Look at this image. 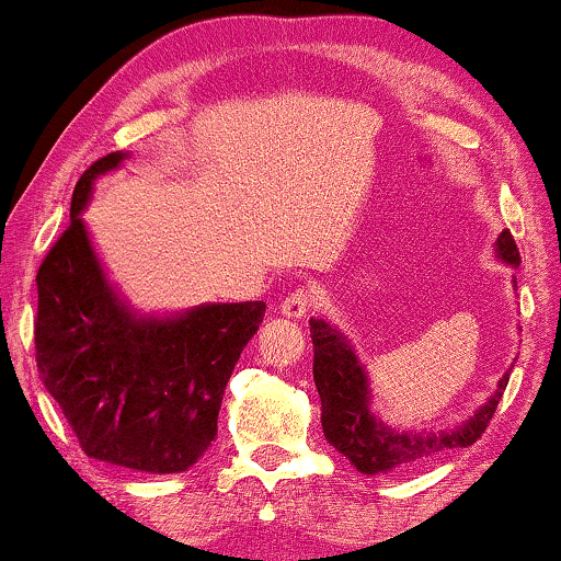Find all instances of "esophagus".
Listing matches in <instances>:
<instances>
[{"label":"esophagus","mask_w":561,"mask_h":561,"mask_svg":"<svg viewBox=\"0 0 561 561\" xmlns=\"http://www.w3.org/2000/svg\"><path fill=\"white\" fill-rule=\"evenodd\" d=\"M311 304H313V298H311L309 290L298 288V290H294V294L286 298V301L280 304V313L286 319H304L306 313H309Z\"/></svg>","instance_id":"esophagus-1"}]
</instances>
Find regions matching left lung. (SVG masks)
Instances as JSON below:
<instances>
[{"label": "left lung", "mask_w": 561, "mask_h": 561, "mask_svg": "<svg viewBox=\"0 0 561 561\" xmlns=\"http://www.w3.org/2000/svg\"><path fill=\"white\" fill-rule=\"evenodd\" d=\"M495 257L513 267L520 263L516 240L508 229L497 234ZM309 324L313 342V382L321 398V428H324L327 442L363 474L405 470L444 449L470 447L488 428L497 401L508 386L511 370L497 380L493 396L455 428H442V432L393 428L370 411V380L350 336H344L324 319H311Z\"/></svg>", "instance_id": "1"}]
</instances>
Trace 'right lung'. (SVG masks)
Segmentation results:
<instances>
[{
    "label": "right lung",
    "mask_w": 561,
    "mask_h": 561,
    "mask_svg": "<svg viewBox=\"0 0 561 561\" xmlns=\"http://www.w3.org/2000/svg\"><path fill=\"white\" fill-rule=\"evenodd\" d=\"M110 152L81 175L71 225L37 271L35 359L89 457L152 474L186 472L217 436L227 380L265 317L263 301L140 313L106 278L83 209Z\"/></svg>",
    "instance_id": "1"
}]
</instances>
